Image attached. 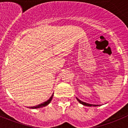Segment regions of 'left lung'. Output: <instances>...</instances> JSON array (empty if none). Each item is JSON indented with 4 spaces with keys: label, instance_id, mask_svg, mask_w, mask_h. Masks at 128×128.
<instances>
[{
    "label": "left lung",
    "instance_id": "left-lung-1",
    "mask_svg": "<svg viewBox=\"0 0 128 128\" xmlns=\"http://www.w3.org/2000/svg\"><path fill=\"white\" fill-rule=\"evenodd\" d=\"M77 98V100H78V102L80 103V104H83V105L87 106H98V104H87V103L81 101V100H80L79 99H78V98Z\"/></svg>",
    "mask_w": 128,
    "mask_h": 128
}]
</instances>
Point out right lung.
<instances>
[{
	"mask_svg": "<svg viewBox=\"0 0 128 128\" xmlns=\"http://www.w3.org/2000/svg\"><path fill=\"white\" fill-rule=\"evenodd\" d=\"M52 98V95L51 96V97H50V98L48 100H47V101L45 102L42 103V104H38V106H32V107H31V108H33V109H34V108H41V107L45 106L48 105V104L50 102H51Z\"/></svg>",
	"mask_w": 128,
	"mask_h": 128,
	"instance_id": "add662e5",
	"label": "right lung"
}]
</instances>
